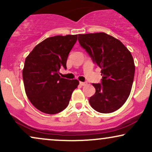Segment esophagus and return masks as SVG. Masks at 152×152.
<instances>
[{
    "instance_id": "34e87169",
    "label": "esophagus",
    "mask_w": 152,
    "mask_h": 152,
    "mask_svg": "<svg viewBox=\"0 0 152 152\" xmlns=\"http://www.w3.org/2000/svg\"><path fill=\"white\" fill-rule=\"evenodd\" d=\"M80 84L82 86H86V84H87V82H80Z\"/></svg>"
}]
</instances>
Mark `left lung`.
Wrapping results in <instances>:
<instances>
[{"mask_svg": "<svg viewBox=\"0 0 152 152\" xmlns=\"http://www.w3.org/2000/svg\"><path fill=\"white\" fill-rule=\"evenodd\" d=\"M80 46L101 69V83L92 84L96 93L91 106L100 113H111L125 103L133 85L135 64L121 41L105 33L79 34Z\"/></svg>", "mask_w": 152, "mask_h": 152, "instance_id": "left-lung-1", "label": "left lung"}]
</instances>
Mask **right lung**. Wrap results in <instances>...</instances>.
I'll return each instance as SVG.
<instances>
[{
	"label": "right lung",
	"mask_w": 152,
	"mask_h": 152,
	"mask_svg": "<svg viewBox=\"0 0 152 152\" xmlns=\"http://www.w3.org/2000/svg\"><path fill=\"white\" fill-rule=\"evenodd\" d=\"M77 35H56L36 45L25 60L23 80L26 94L33 105L44 113L54 115L68 105L79 81L59 76L66 69L69 53Z\"/></svg>",
	"instance_id": "add662e5"
}]
</instances>
